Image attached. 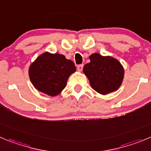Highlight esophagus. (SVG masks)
Wrapping results in <instances>:
<instances>
[{
	"label": "esophagus",
	"mask_w": 151,
	"mask_h": 151,
	"mask_svg": "<svg viewBox=\"0 0 151 151\" xmlns=\"http://www.w3.org/2000/svg\"><path fill=\"white\" fill-rule=\"evenodd\" d=\"M83 65H79L78 66H77V71H82L83 70Z\"/></svg>",
	"instance_id": "1"
}]
</instances>
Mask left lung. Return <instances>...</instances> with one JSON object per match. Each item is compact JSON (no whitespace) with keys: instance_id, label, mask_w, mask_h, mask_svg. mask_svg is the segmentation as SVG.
Wrapping results in <instances>:
<instances>
[{"instance_id":"8db88e82","label":"left lung","mask_w":151,"mask_h":151,"mask_svg":"<svg viewBox=\"0 0 151 151\" xmlns=\"http://www.w3.org/2000/svg\"><path fill=\"white\" fill-rule=\"evenodd\" d=\"M90 63L83 67L91 88L101 95H106L118 89L122 85L124 70L118 60L112 56L93 53Z\"/></svg>"}]
</instances>
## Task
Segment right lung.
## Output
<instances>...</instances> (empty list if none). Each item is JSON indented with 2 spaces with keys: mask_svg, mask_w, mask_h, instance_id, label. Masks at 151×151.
I'll return each mask as SVG.
<instances>
[{
  "mask_svg": "<svg viewBox=\"0 0 151 151\" xmlns=\"http://www.w3.org/2000/svg\"><path fill=\"white\" fill-rule=\"evenodd\" d=\"M75 71L74 63L64 55L45 52L30 65L29 77L36 89L53 97L64 89L68 77Z\"/></svg>",
  "mask_w": 151,
  "mask_h": 151,
  "instance_id": "right-lung-1",
  "label": "right lung"
}]
</instances>
